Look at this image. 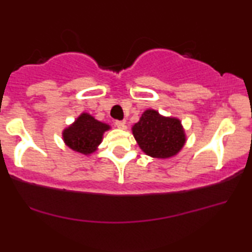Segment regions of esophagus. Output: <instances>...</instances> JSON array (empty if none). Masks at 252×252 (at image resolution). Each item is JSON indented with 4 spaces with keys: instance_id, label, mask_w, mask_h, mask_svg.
<instances>
[{
    "instance_id": "esophagus-1",
    "label": "esophagus",
    "mask_w": 252,
    "mask_h": 252,
    "mask_svg": "<svg viewBox=\"0 0 252 252\" xmlns=\"http://www.w3.org/2000/svg\"><path fill=\"white\" fill-rule=\"evenodd\" d=\"M115 126H116L118 129H122V130L126 129V122H124V121H116V122H115Z\"/></svg>"
}]
</instances>
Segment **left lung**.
<instances>
[{"label": "left lung", "instance_id": "8db88e82", "mask_svg": "<svg viewBox=\"0 0 252 252\" xmlns=\"http://www.w3.org/2000/svg\"><path fill=\"white\" fill-rule=\"evenodd\" d=\"M132 135L142 151L155 158H169L181 151L186 143V132L181 121L164 117L148 109L132 126Z\"/></svg>", "mask_w": 252, "mask_h": 252}]
</instances>
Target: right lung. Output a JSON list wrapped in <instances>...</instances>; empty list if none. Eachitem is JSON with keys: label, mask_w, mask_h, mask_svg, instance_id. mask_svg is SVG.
I'll use <instances>...</instances> for the list:
<instances>
[{"label": "right lung", "mask_w": 252, "mask_h": 252, "mask_svg": "<svg viewBox=\"0 0 252 252\" xmlns=\"http://www.w3.org/2000/svg\"><path fill=\"white\" fill-rule=\"evenodd\" d=\"M109 129L110 126L95 120L92 115L83 113L71 126L63 130V141L71 150L89 155L97 150L103 134Z\"/></svg>", "instance_id": "1"}]
</instances>
